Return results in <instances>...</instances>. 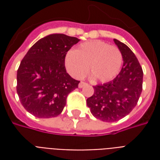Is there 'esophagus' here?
<instances>
[{"label": "esophagus", "mask_w": 160, "mask_h": 160, "mask_svg": "<svg viewBox=\"0 0 160 160\" xmlns=\"http://www.w3.org/2000/svg\"><path fill=\"white\" fill-rule=\"evenodd\" d=\"M86 86H87V84L85 83V82H80L79 83V88H82V87H86Z\"/></svg>", "instance_id": "obj_1"}]
</instances>
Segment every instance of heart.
<instances>
[{
  "mask_svg": "<svg viewBox=\"0 0 160 160\" xmlns=\"http://www.w3.org/2000/svg\"><path fill=\"white\" fill-rule=\"evenodd\" d=\"M122 55L117 46L100 40L81 43L65 56V66L71 76L81 79L87 70L99 82H108L120 72Z\"/></svg>",
  "mask_w": 160,
  "mask_h": 160,
  "instance_id": "b5f03b06",
  "label": "heart"
}]
</instances>
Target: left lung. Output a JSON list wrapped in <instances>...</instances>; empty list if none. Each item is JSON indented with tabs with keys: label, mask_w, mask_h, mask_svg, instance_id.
Segmentation results:
<instances>
[{
	"label": "left lung",
	"mask_w": 160,
	"mask_h": 160,
	"mask_svg": "<svg viewBox=\"0 0 160 160\" xmlns=\"http://www.w3.org/2000/svg\"><path fill=\"white\" fill-rule=\"evenodd\" d=\"M122 55L123 65L114 80L93 87L94 93L87 99L91 113L98 119L112 122L129 114L142 91L143 72L136 56L125 43L114 39Z\"/></svg>",
	"instance_id": "obj_1"
}]
</instances>
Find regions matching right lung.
I'll use <instances>...</instances> for the list:
<instances>
[{
  "mask_svg": "<svg viewBox=\"0 0 160 160\" xmlns=\"http://www.w3.org/2000/svg\"><path fill=\"white\" fill-rule=\"evenodd\" d=\"M80 41L74 37L54 33L33 44L17 71V93L29 113L50 118L62 113L70 92L78 87L65 68V56Z\"/></svg>",
  "mask_w": 160,
  "mask_h": 160,
  "instance_id": "add662e5",
  "label": "right lung"
}]
</instances>
